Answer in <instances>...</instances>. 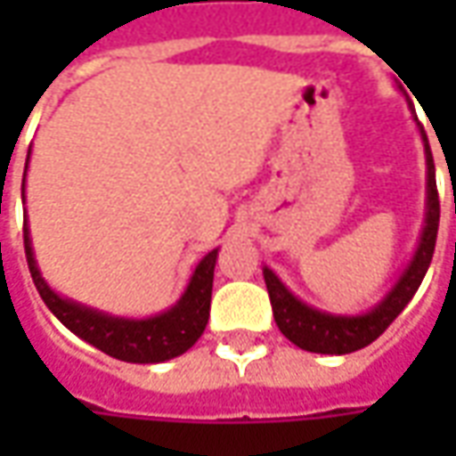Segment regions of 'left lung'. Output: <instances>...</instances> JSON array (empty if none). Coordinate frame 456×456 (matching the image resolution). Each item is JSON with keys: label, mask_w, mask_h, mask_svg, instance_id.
I'll return each instance as SVG.
<instances>
[{"label": "left lung", "mask_w": 456, "mask_h": 456, "mask_svg": "<svg viewBox=\"0 0 456 456\" xmlns=\"http://www.w3.org/2000/svg\"><path fill=\"white\" fill-rule=\"evenodd\" d=\"M421 139H424V154H427V220H424L421 240H419L411 264L401 273L394 289L370 312L355 314V317L320 312L314 306L305 305L302 299H297L279 281V276L269 266H264V281L272 299L273 320L279 324L281 335L297 347L309 350V353H322V355H345V353H355L360 347H368L388 330V324L403 312V306L411 302L416 289L421 287L431 256H434V246H436V231H439V192H436V177H434V157H431L429 139L424 129H421Z\"/></svg>", "instance_id": "obj_1"}]
</instances>
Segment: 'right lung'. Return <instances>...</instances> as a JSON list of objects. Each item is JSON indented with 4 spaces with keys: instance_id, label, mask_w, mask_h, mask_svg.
Returning a JSON list of instances; mask_svg holds the SVG:
<instances>
[{
    "instance_id": "right-lung-1",
    "label": "right lung",
    "mask_w": 456,
    "mask_h": 456,
    "mask_svg": "<svg viewBox=\"0 0 456 456\" xmlns=\"http://www.w3.org/2000/svg\"><path fill=\"white\" fill-rule=\"evenodd\" d=\"M25 256L32 281L40 291L47 309L61 320L80 340L91 342L101 353L124 362H165L187 353L202 335L210 317V294H213V272L218 248L202 258L195 266L187 289L180 302L169 306L162 314L147 320H126L111 317L91 306H83L73 299H65L47 287L43 273L37 269L29 228L25 223Z\"/></svg>"
}]
</instances>
